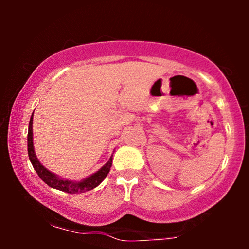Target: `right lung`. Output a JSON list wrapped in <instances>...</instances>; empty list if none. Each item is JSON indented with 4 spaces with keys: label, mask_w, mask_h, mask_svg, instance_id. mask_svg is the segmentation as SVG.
Masks as SVG:
<instances>
[{
    "label": "right lung",
    "mask_w": 249,
    "mask_h": 249,
    "mask_svg": "<svg viewBox=\"0 0 249 249\" xmlns=\"http://www.w3.org/2000/svg\"><path fill=\"white\" fill-rule=\"evenodd\" d=\"M34 114V112H33ZM27 142H28V156L30 162L37 172V175L39 176V178L46 183L47 186H50L51 188L61 190V192L69 193V194H80L91 190L100 185V183L105 179V177L107 176V173L110 172V169L112 166V156L108 159V161L102 166V168L96 171L93 175L86 177V178L80 180V181H73V180L64 179L61 178L60 176L55 175V173L50 171L49 169H46L42 163L39 162V160L37 159L35 148H34V141H33V115L30 118L29 125H28V137H27Z\"/></svg>",
    "instance_id": "obj_1"
}]
</instances>
